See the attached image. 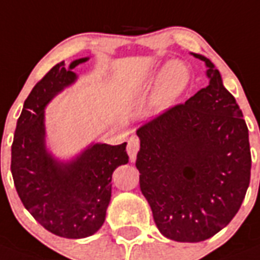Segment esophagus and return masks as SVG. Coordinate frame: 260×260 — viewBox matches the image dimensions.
<instances>
[{
	"mask_svg": "<svg viewBox=\"0 0 260 260\" xmlns=\"http://www.w3.org/2000/svg\"><path fill=\"white\" fill-rule=\"evenodd\" d=\"M139 148H140V142H139L138 138H131L128 140V146H126V152L129 155V159L132 162L136 159V155H138Z\"/></svg>",
	"mask_w": 260,
	"mask_h": 260,
	"instance_id": "34e87169",
	"label": "esophagus"
}]
</instances>
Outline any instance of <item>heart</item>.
<instances>
[{
  "mask_svg": "<svg viewBox=\"0 0 260 260\" xmlns=\"http://www.w3.org/2000/svg\"><path fill=\"white\" fill-rule=\"evenodd\" d=\"M191 84V71L180 59L170 61L162 68L152 91V105L158 110H165L181 98Z\"/></svg>",
  "mask_w": 260,
  "mask_h": 260,
  "instance_id": "obj_1",
  "label": "heart"
}]
</instances>
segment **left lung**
Here are the masks:
<instances>
[{"label":"left lung","mask_w":260,"mask_h":260,"mask_svg":"<svg viewBox=\"0 0 260 260\" xmlns=\"http://www.w3.org/2000/svg\"><path fill=\"white\" fill-rule=\"evenodd\" d=\"M209 86L138 129L140 191L170 240L199 243L235 217L251 177L248 128L207 57Z\"/></svg>","instance_id":"8db88e82"}]
</instances>
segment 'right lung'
Masks as SVG:
<instances>
[{
  "label": "right lung",
  "mask_w": 260,
  "mask_h": 260,
  "mask_svg": "<svg viewBox=\"0 0 260 260\" xmlns=\"http://www.w3.org/2000/svg\"><path fill=\"white\" fill-rule=\"evenodd\" d=\"M88 57L54 65L25 99L12 144L11 170L20 201L53 235L83 239L102 226L112 198V174L128 164L126 143H91L61 161L46 146L45 110L55 95L76 82L72 72Z\"/></svg>",
  "instance_id": "right-lung-1"
}]
</instances>
